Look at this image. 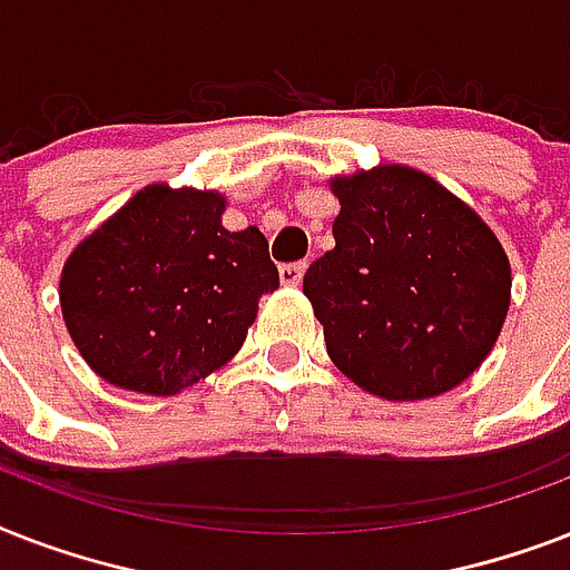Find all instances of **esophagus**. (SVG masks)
Returning <instances> with one entry per match:
<instances>
[{"mask_svg":"<svg viewBox=\"0 0 570 570\" xmlns=\"http://www.w3.org/2000/svg\"><path fill=\"white\" fill-rule=\"evenodd\" d=\"M304 272H307V266H304V263H284V266H281V284L298 286L302 284Z\"/></svg>","mask_w":570,"mask_h":570,"instance_id":"34e87169","label":"esophagus"}]
</instances>
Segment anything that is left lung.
Here are the masks:
<instances>
[{"label": "left lung", "instance_id": "left-lung-1", "mask_svg": "<svg viewBox=\"0 0 570 570\" xmlns=\"http://www.w3.org/2000/svg\"><path fill=\"white\" fill-rule=\"evenodd\" d=\"M334 248L304 275L331 361L390 402L441 396L494 348L512 268L464 200L407 165L334 177Z\"/></svg>", "mask_w": 570, "mask_h": 570}]
</instances>
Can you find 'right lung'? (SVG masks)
<instances>
[{
    "instance_id": "1",
    "label": "right lung",
    "mask_w": 570,
    "mask_h": 570,
    "mask_svg": "<svg viewBox=\"0 0 570 570\" xmlns=\"http://www.w3.org/2000/svg\"><path fill=\"white\" fill-rule=\"evenodd\" d=\"M218 191L147 186L61 268L79 355L115 387L174 396L224 366L281 277L257 227L230 233Z\"/></svg>"
}]
</instances>
